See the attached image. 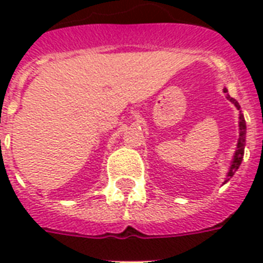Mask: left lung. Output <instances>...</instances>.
Listing matches in <instances>:
<instances>
[{
    "label": "left lung",
    "mask_w": 263,
    "mask_h": 263,
    "mask_svg": "<svg viewBox=\"0 0 263 263\" xmlns=\"http://www.w3.org/2000/svg\"><path fill=\"white\" fill-rule=\"evenodd\" d=\"M225 92H228V91L225 90ZM228 99L231 101L232 103H235V106L237 109H240V105L237 102L236 99L232 98L231 95H228ZM240 121H239V129H240V135H239V143H237V150L235 153V157H233V161H232V165H231V169H229V173L228 176L229 177H232L235 175L239 166L241 164V160H243V154H245V144H246V120L243 117V115L240 113ZM229 180V179H228ZM228 180H225V181H228Z\"/></svg>",
    "instance_id": "8db88e82"
}]
</instances>
